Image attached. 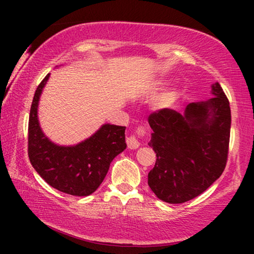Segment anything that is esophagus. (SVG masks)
Here are the masks:
<instances>
[{
    "label": "esophagus",
    "instance_id": "esophagus-1",
    "mask_svg": "<svg viewBox=\"0 0 254 254\" xmlns=\"http://www.w3.org/2000/svg\"><path fill=\"white\" fill-rule=\"evenodd\" d=\"M143 133H144V129L142 127H140V128H137V136H136V135H133V136L127 137L126 142H127L128 148H129V149H137L138 147H140V142H138L137 137L141 136V135H143Z\"/></svg>",
    "mask_w": 254,
    "mask_h": 254
}]
</instances>
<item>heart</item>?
<instances>
[{
    "label": "heart",
    "instance_id": "obj_1",
    "mask_svg": "<svg viewBox=\"0 0 254 254\" xmlns=\"http://www.w3.org/2000/svg\"><path fill=\"white\" fill-rule=\"evenodd\" d=\"M176 96H177L176 89L171 88V89H169L168 91H165L164 93H163V95L161 96V99H159V102H161L162 105L168 106L173 102V100H175Z\"/></svg>",
    "mask_w": 254,
    "mask_h": 254
}]
</instances>
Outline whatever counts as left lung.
Returning <instances> with one entry per match:
<instances>
[{"label":"left lung","mask_w":254,"mask_h":254,"mask_svg":"<svg viewBox=\"0 0 254 254\" xmlns=\"http://www.w3.org/2000/svg\"><path fill=\"white\" fill-rule=\"evenodd\" d=\"M213 98L190 103L184 113L163 109L149 116V145L157 156L148 185L158 199L183 203L203 193L224 171L231 111L223 89L211 85Z\"/></svg>","instance_id":"1"}]
</instances>
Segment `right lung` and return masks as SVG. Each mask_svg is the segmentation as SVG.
Instances as JSON below:
<instances>
[{"label": "right lung", "mask_w": 254, "mask_h": 254, "mask_svg": "<svg viewBox=\"0 0 254 254\" xmlns=\"http://www.w3.org/2000/svg\"><path fill=\"white\" fill-rule=\"evenodd\" d=\"M48 78L50 74L38 85L31 105L30 162L50 186L70 195L88 196L103 183L114 157L126 149V127L105 124L77 144H55L44 134L38 120V105Z\"/></svg>", "instance_id": "add662e5"}]
</instances>
